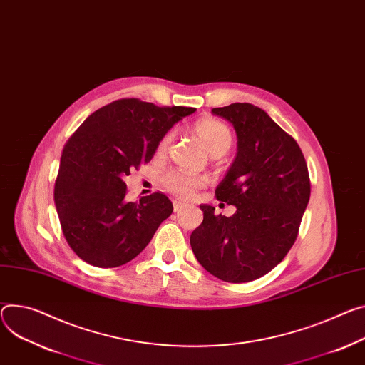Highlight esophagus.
I'll return each instance as SVG.
<instances>
[{
	"label": "esophagus",
	"instance_id": "1",
	"mask_svg": "<svg viewBox=\"0 0 365 365\" xmlns=\"http://www.w3.org/2000/svg\"><path fill=\"white\" fill-rule=\"evenodd\" d=\"M183 207H185V202H183V201H179V200H175V201H173V210H175V212L180 211Z\"/></svg>",
	"mask_w": 365,
	"mask_h": 365
}]
</instances>
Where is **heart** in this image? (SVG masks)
I'll return each instance as SVG.
<instances>
[{
    "label": "heart",
    "instance_id": "1",
    "mask_svg": "<svg viewBox=\"0 0 365 365\" xmlns=\"http://www.w3.org/2000/svg\"><path fill=\"white\" fill-rule=\"evenodd\" d=\"M195 134L201 140L202 145L207 148V151L212 157L222 155L233 143V134L231 129L217 119H202L195 125ZM172 143V134H165L157 144V154L164 155L168 153ZM207 179L200 175H192L183 170H170L161 176V185L165 190L170 193L180 196V197H189L200 187L205 186Z\"/></svg>",
    "mask_w": 365,
    "mask_h": 365
}]
</instances>
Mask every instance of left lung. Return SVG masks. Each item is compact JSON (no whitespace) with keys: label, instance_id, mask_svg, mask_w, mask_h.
I'll list each match as a JSON object with an SVG mask.
<instances>
[{"label":"left lung","instance_id":"obj_1","mask_svg":"<svg viewBox=\"0 0 365 365\" xmlns=\"http://www.w3.org/2000/svg\"><path fill=\"white\" fill-rule=\"evenodd\" d=\"M233 123L239 151L217 186L218 201L235 205L215 215L201 205L202 224L190 235L202 267L225 282H249L272 271L292 247L310 200L307 163L297 141L250 103L214 108Z\"/></svg>","mask_w":365,"mask_h":365}]
</instances>
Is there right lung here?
I'll list each match as a JSON object with an SVG mask.
<instances>
[{
	"mask_svg": "<svg viewBox=\"0 0 365 365\" xmlns=\"http://www.w3.org/2000/svg\"><path fill=\"white\" fill-rule=\"evenodd\" d=\"M193 108L119 98L91 113L65 144L53 200L62 235L84 262L116 268L138 256L173 205L155 192L126 201L122 180L148 163L158 141Z\"/></svg>",
	"mask_w": 365,
	"mask_h": 365,
	"instance_id": "obj_1",
	"label": "right lung"
}]
</instances>
